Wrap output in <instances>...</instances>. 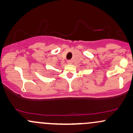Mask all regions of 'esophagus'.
I'll use <instances>...</instances> for the list:
<instances>
[{
  "instance_id": "esophagus-1",
  "label": "esophagus",
  "mask_w": 133,
  "mask_h": 133,
  "mask_svg": "<svg viewBox=\"0 0 133 133\" xmlns=\"http://www.w3.org/2000/svg\"><path fill=\"white\" fill-rule=\"evenodd\" d=\"M68 64H72V61H68Z\"/></svg>"
}]
</instances>
